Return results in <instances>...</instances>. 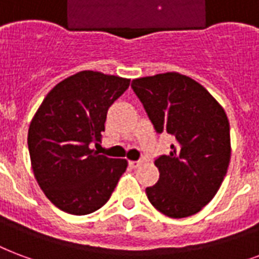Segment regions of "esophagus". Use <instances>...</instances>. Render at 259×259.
I'll return each mask as SVG.
<instances>
[{
  "instance_id": "34e87169",
  "label": "esophagus",
  "mask_w": 259,
  "mask_h": 259,
  "mask_svg": "<svg viewBox=\"0 0 259 259\" xmlns=\"http://www.w3.org/2000/svg\"><path fill=\"white\" fill-rule=\"evenodd\" d=\"M143 164V161L141 160H137V161H129V165L132 168H138L140 165Z\"/></svg>"
}]
</instances>
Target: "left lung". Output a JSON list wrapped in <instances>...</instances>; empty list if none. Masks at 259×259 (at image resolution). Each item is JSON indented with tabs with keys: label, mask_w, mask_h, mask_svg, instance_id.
Wrapping results in <instances>:
<instances>
[{
	"label": "left lung",
	"mask_w": 259,
	"mask_h": 259,
	"mask_svg": "<svg viewBox=\"0 0 259 259\" xmlns=\"http://www.w3.org/2000/svg\"><path fill=\"white\" fill-rule=\"evenodd\" d=\"M132 88L156 133L175 144L155 165L160 172L148 200L172 219L198 213L216 195L231 159L230 122L222 104L190 77L177 72L140 77Z\"/></svg>",
	"instance_id": "8db88e82"
}]
</instances>
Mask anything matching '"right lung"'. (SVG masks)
Segmentation results:
<instances>
[{"mask_svg": "<svg viewBox=\"0 0 259 259\" xmlns=\"http://www.w3.org/2000/svg\"><path fill=\"white\" fill-rule=\"evenodd\" d=\"M129 78L82 70L58 82L43 99L28 129L33 175L53 204L70 214L103 206L126 171V159H110L91 148L102 140L108 107Z\"/></svg>", "mask_w": 259, "mask_h": 259, "instance_id": "right-lung-1", "label": "right lung"}]
</instances>
